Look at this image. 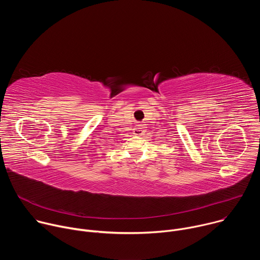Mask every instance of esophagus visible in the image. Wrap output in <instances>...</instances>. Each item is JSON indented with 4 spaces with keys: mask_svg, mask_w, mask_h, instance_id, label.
<instances>
[{
    "mask_svg": "<svg viewBox=\"0 0 260 260\" xmlns=\"http://www.w3.org/2000/svg\"><path fill=\"white\" fill-rule=\"evenodd\" d=\"M134 135L135 136H143L145 133H146V129H145V126L141 123H138L135 128H134Z\"/></svg>",
    "mask_w": 260,
    "mask_h": 260,
    "instance_id": "34e87169",
    "label": "esophagus"
}]
</instances>
